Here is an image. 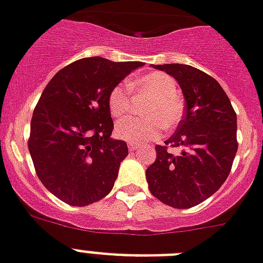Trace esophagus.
I'll use <instances>...</instances> for the list:
<instances>
[{
	"label": "esophagus",
	"instance_id": "1",
	"mask_svg": "<svg viewBox=\"0 0 263 263\" xmlns=\"http://www.w3.org/2000/svg\"><path fill=\"white\" fill-rule=\"evenodd\" d=\"M128 148H129V151H135V149L139 148V144H135V143H128Z\"/></svg>",
	"mask_w": 263,
	"mask_h": 263
}]
</instances>
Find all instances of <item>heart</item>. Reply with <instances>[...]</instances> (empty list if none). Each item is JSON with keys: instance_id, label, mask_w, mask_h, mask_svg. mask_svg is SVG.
Instances as JSON below:
<instances>
[{"instance_id": "b5f03b06", "label": "heart", "mask_w": 263, "mask_h": 263, "mask_svg": "<svg viewBox=\"0 0 263 263\" xmlns=\"http://www.w3.org/2000/svg\"><path fill=\"white\" fill-rule=\"evenodd\" d=\"M132 89L149 96L143 108L147 118H127L116 124L119 138L131 143H145L156 139L163 127L178 125L183 116V103L176 96L175 79L163 72H152L131 81ZM108 108L114 118H123L129 112V95L124 85H115L108 96Z\"/></svg>"}]
</instances>
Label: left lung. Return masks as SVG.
<instances>
[{"label":"left lung","instance_id":"obj_1","mask_svg":"<svg viewBox=\"0 0 263 263\" xmlns=\"http://www.w3.org/2000/svg\"><path fill=\"white\" fill-rule=\"evenodd\" d=\"M173 76L186 100L176 132L156 145V160L145 171L155 198L174 209H190L217 193L237 154V114L215 79L184 64L152 65ZM180 146L175 157L166 147Z\"/></svg>","mask_w":263,"mask_h":263}]
</instances>
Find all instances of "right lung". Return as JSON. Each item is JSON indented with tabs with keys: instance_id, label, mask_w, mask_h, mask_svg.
I'll list each match as a JSON object with an SVG mask.
<instances>
[{
	"instance_id": "add662e5",
	"label": "right lung",
	"mask_w": 263,
	"mask_h": 263,
	"mask_svg": "<svg viewBox=\"0 0 263 263\" xmlns=\"http://www.w3.org/2000/svg\"><path fill=\"white\" fill-rule=\"evenodd\" d=\"M143 63L85 57L60 69L44 89L30 121L28 147L44 186L70 206L109 194L127 143L112 139L108 96Z\"/></svg>"
}]
</instances>
